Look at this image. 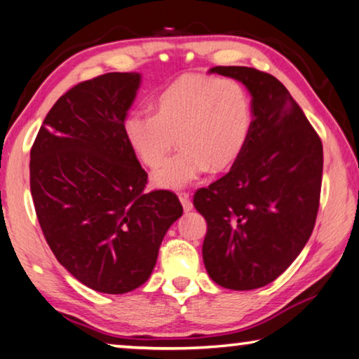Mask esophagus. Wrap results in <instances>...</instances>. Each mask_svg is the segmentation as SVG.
Wrapping results in <instances>:
<instances>
[{
    "mask_svg": "<svg viewBox=\"0 0 359 359\" xmlns=\"http://www.w3.org/2000/svg\"><path fill=\"white\" fill-rule=\"evenodd\" d=\"M180 202H181V205H183V208H184V211H191L192 210V201L189 198V194H180Z\"/></svg>",
    "mask_w": 359,
    "mask_h": 359,
    "instance_id": "34e87169",
    "label": "esophagus"
}]
</instances>
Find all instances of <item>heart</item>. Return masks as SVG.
<instances>
[{
    "label": "heart",
    "instance_id": "1",
    "mask_svg": "<svg viewBox=\"0 0 359 359\" xmlns=\"http://www.w3.org/2000/svg\"><path fill=\"white\" fill-rule=\"evenodd\" d=\"M252 126V104L245 87L231 78L186 74L152 98V113L133 111L122 126L128 146L157 186L180 189L211 167H231L242 156ZM175 138L173 139L172 137Z\"/></svg>",
    "mask_w": 359,
    "mask_h": 359
}]
</instances>
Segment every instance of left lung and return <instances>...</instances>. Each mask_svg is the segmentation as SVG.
<instances>
[{"instance_id": "8db88e82", "label": "left lung", "mask_w": 359, "mask_h": 359, "mask_svg": "<svg viewBox=\"0 0 359 359\" xmlns=\"http://www.w3.org/2000/svg\"><path fill=\"white\" fill-rule=\"evenodd\" d=\"M248 89L252 126L232 168L194 196L207 219L202 255L215 283L235 291L262 287L301 255L320 207L323 144L301 107L272 74L215 67Z\"/></svg>"}]
</instances>
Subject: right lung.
<instances>
[{"label":"right lung","mask_w":359,"mask_h":359,"mask_svg":"<svg viewBox=\"0 0 359 359\" xmlns=\"http://www.w3.org/2000/svg\"><path fill=\"white\" fill-rule=\"evenodd\" d=\"M140 73L74 86L47 113L30 152V189L57 261L107 294L151 277L170 226L183 215L170 191L144 192L148 173L124 137Z\"/></svg>","instance_id":"add662e5"}]
</instances>
